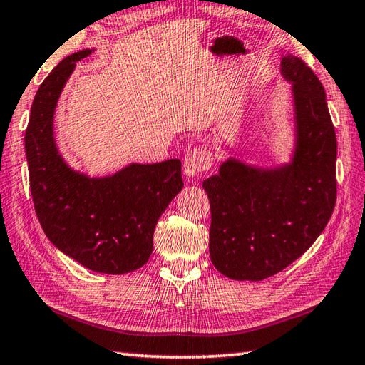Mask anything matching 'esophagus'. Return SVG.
Here are the masks:
<instances>
[{
	"mask_svg": "<svg viewBox=\"0 0 365 365\" xmlns=\"http://www.w3.org/2000/svg\"><path fill=\"white\" fill-rule=\"evenodd\" d=\"M212 168V155L204 147L190 150L183 161V174L188 180H195L199 178L200 174L207 173Z\"/></svg>",
	"mask_w": 365,
	"mask_h": 365,
	"instance_id": "esophagus-1",
	"label": "esophagus"
}]
</instances>
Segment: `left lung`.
Here are the masks:
<instances>
[{
    "mask_svg": "<svg viewBox=\"0 0 365 365\" xmlns=\"http://www.w3.org/2000/svg\"><path fill=\"white\" fill-rule=\"evenodd\" d=\"M294 143L289 163L260 168L230 157L204 180L212 210L210 259L235 281L274 276L312 246L336 205L337 139L327 94L304 61L284 54Z\"/></svg>",
    "mask_w": 365,
    "mask_h": 365,
    "instance_id": "left-lung-1",
    "label": "left lung"
}]
</instances>
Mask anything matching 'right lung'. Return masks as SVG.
Listing matches in <instances>:
<instances>
[{"instance_id":"add662e5","label":"right lung","mask_w":365,"mask_h":365,"mask_svg":"<svg viewBox=\"0 0 365 365\" xmlns=\"http://www.w3.org/2000/svg\"><path fill=\"white\" fill-rule=\"evenodd\" d=\"M81 50L61 61L36 92L25 152L36 215L50 242L83 267L105 274L141 268L153 250L161 213L183 188L182 161L131 165L113 175L75 170L54 139V111Z\"/></svg>"}]
</instances>
